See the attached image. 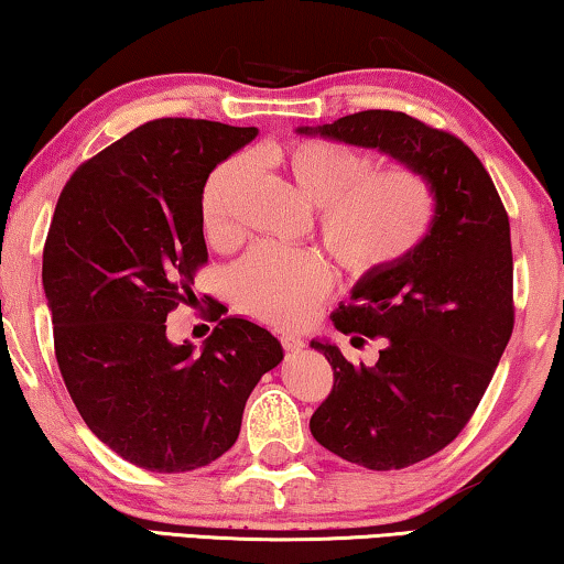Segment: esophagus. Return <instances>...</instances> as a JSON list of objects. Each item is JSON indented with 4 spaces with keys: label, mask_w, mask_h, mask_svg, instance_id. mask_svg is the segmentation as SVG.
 <instances>
[{
    "label": "esophagus",
    "mask_w": 564,
    "mask_h": 564,
    "mask_svg": "<svg viewBox=\"0 0 564 564\" xmlns=\"http://www.w3.org/2000/svg\"><path fill=\"white\" fill-rule=\"evenodd\" d=\"M282 345H284V350H290V352H297V350H302L305 348V340H302L300 335H292V333H284L282 337Z\"/></svg>",
    "instance_id": "esophagus-1"
}]
</instances>
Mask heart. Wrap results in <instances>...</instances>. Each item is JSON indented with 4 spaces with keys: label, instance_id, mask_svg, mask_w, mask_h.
I'll list each match as a JSON object with an SVG mask.
<instances>
[{
    "label": "heart",
    "instance_id": "1",
    "mask_svg": "<svg viewBox=\"0 0 564 564\" xmlns=\"http://www.w3.org/2000/svg\"><path fill=\"white\" fill-rule=\"evenodd\" d=\"M302 196L319 206V237L348 274L388 270L421 247L436 216V196L413 169L370 171V159L350 145L305 138L276 151ZM245 178L239 161H224L198 196L206 241L237 239L234 198ZM333 288V270L315 249L259 245L231 272V294L249 315L270 325H300Z\"/></svg>",
    "mask_w": 564,
    "mask_h": 564
}]
</instances>
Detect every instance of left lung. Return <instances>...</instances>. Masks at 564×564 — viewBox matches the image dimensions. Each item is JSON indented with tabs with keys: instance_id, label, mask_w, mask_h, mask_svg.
<instances>
[{
	"instance_id": "left-lung-1",
	"label": "left lung",
	"mask_w": 564,
	"mask_h": 564,
	"mask_svg": "<svg viewBox=\"0 0 564 564\" xmlns=\"http://www.w3.org/2000/svg\"><path fill=\"white\" fill-rule=\"evenodd\" d=\"M297 133L391 155L436 196L421 247L360 276L350 305L333 312L352 340L386 337L376 366H352L330 340L310 343L335 376L310 419L317 444L372 471L405 469L462 433L512 337L509 216L469 145L405 112L362 110Z\"/></svg>"
}]
</instances>
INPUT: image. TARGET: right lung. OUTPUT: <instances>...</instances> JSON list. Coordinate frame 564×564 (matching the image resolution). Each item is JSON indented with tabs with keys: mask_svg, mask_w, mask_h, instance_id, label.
Masks as SVG:
<instances>
[{
	"mask_svg": "<svg viewBox=\"0 0 564 564\" xmlns=\"http://www.w3.org/2000/svg\"><path fill=\"white\" fill-rule=\"evenodd\" d=\"M257 128L159 118L67 181L42 252L55 355L83 421L141 469L181 474L229 452L247 398L284 358L267 327L224 317L173 345L166 317L206 264L198 196Z\"/></svg>",
	"mask_w": 564,
	"mask_h": 564,
	"instance_id": "add662e5",
	"label": "right lung"
}]
</instances>
